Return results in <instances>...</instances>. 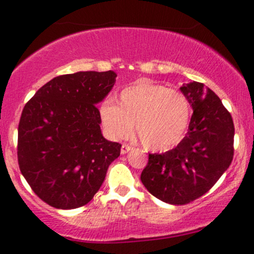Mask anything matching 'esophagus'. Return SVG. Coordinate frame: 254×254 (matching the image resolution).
<instances>
[{"instance_id":"1","label":"esophagus","mask_w":254,"mask_h":254,"mask_svg":"<svg viewBox=\"0 0 254 254\" xmlns=\"http://www.w3.org/2000/svg\"><path fill=\"white\" fill-rule=\"evenodd\" d=\"M131 149H132V148H131L130 145H127V144H123V145H122V148H121V153L123 154V155H124V154L129 153V151H130Z\"/></svg>"}]
</instances>
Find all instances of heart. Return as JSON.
<instances>
[{
  "mask_svg": "<svg viewBox=\"0 0 254 254\" xmlns=\"http://www.w3.org/2000/svg\"><path fill=\"white\" fill-rule=\"evenodd\" d=\"M104 129L113 139H123L135 124L137 137L149 150H168L180 143L191 119V105L180 90L148 80H138L124 88L117 105L100 106Z\"/></svg>",
  "mask_w": 254,
  "mask_h": 254,
  "instance_id": "obj_1",
  "label": "heart"
}]
</instances>
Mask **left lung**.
I'll return each mask as SVG.
<instances>
[{
    "label": "left lung",
    "mask_w": 254,
    "mask_h": 254,
    "mask_svg": "<svg viewBox=\"0 0 254 254\" xmlns=\"http://www.w3.org/2000/svg\"><path fill=\"white\" fill-rule=\"evenodd\" d=\"M193 110L186 135L172 150L149 154L141 182L153 196L174 205L206 193L232 164L234 124L221 99L203 83L180 87Z\"/></svg>",
    "instance_id": "1"
}]
</instances>
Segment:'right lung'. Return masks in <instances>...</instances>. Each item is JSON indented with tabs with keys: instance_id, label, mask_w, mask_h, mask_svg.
<instances>
[{
	"instance_id": "add662e5",
	"label": "right lung",
	"mask_w": 254,
	"mask_h": 254,
	"mask_svg": "<svg viewBox=\"0 0 254 254\" xmlns=\"http://www.w3.org/2000/svg\"><path fill=\"white\" fill-rule=\"evenodd\" d=\"M115 71H78L45 83L25 105L17 129V161L40 199L76 209L103 185L122 144L107 141L97 104L115 86Z\"/></svg>"
}]
</instances>
